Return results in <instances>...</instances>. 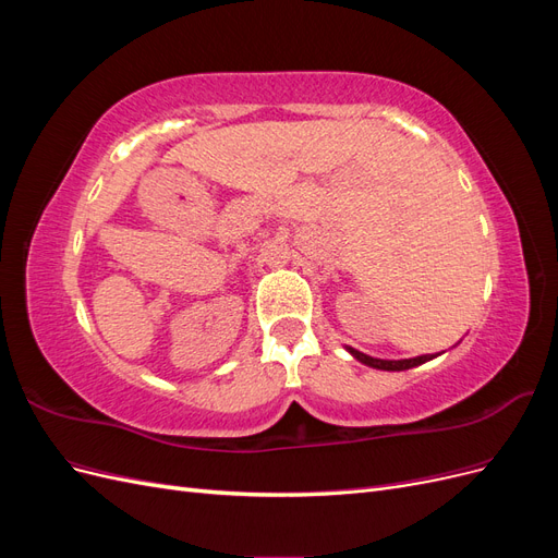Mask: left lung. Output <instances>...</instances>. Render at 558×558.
<instances>
[{
    "mask_svg": "<svg viewBox=\"0 0 558 558\" xmlns=\"http://www.w3.org/2000/svg\"><path fill=\"white\" fill-rule=\"evenodd\" d=\"M349 353L353 359H359L361 363H365V365H369V367H377V369H410V367H416V365H421V363H426V361H430V359H435V356H430V353H426V356H416V359H402V361H381V359H373V356H367V353H363V351H356V349H351L349 347Z\"/></svg>",
    "mask_w": 558,
    "mask_h": 558,
    "instance_id": "obj_1",
    "label": "left lung"
}]
</instances>
